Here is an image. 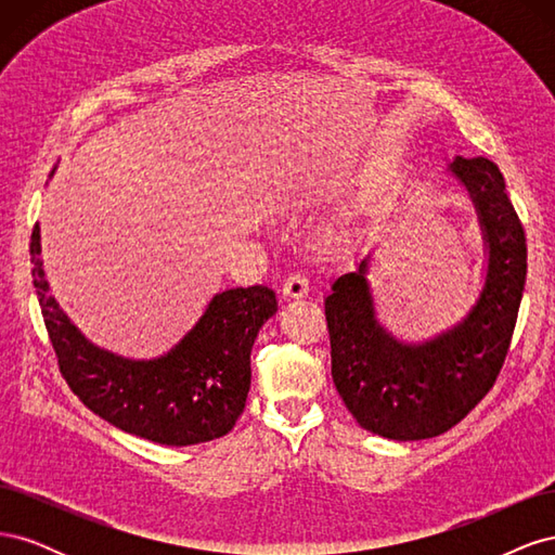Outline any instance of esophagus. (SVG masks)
Wrapping results in <instances>:
<instances>
[{"label": "esophagus", "instance_id": "1", "mask_svg": "<svg viewBox=\"0 0 555 555\" xmlns=\"http://www.w3.org/2000/svg\"><path fill=\"white\" fill-rule=\"evenodd\" d=\"M308 292H310V282H308L306 275H300V273L289 275L282 284L284 298H306Z\"/></svg>", "mask_w": 555, "mask_h": 555}]
</instances>
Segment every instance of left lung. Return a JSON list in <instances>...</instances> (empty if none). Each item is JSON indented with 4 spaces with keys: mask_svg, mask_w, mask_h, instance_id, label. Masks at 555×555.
Masks as SVG:
<instances>
[{
    "mask_svg": "<svg viewBox=\"0 0 555 555\" xmlns=\"http://www.w3.org/2000/svg\"><path fill=\"white\" fill-rule=\"evenodd\" d=\"M449 171L473 201L489 259L479 298L461 322L424 343L398 340L375 312L373 255L324 298L335 389L361 428L398 442L447 433L489 393L526 287V233L500 169L486 157H456Z\"/></svg>",
    "mask_w": 555,
    "mask_h": 555,
    "instance_id": "1",
    "label": "left lung"
}]
</instances>
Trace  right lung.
Segmentation results:
<instances>
[{
    "mask_svg": "<svg viewBox=\"0 0 555 555\" xmlns=\"http://www.w3.org/2000/svg\"><path fill=\"white\" fill-rule=\"evenodd\" d=\"M29 255L60 373L82 405L115 428L169 447L210 442L236 426L249 391L251 345L278 312L273 289L257 284L215 294L178 345L157 359L133 361L92 345L50 296L39 224Z\"/></svg>",
    "mask_w": 555,
    "mask_h": 555,
    "instance_id": "obj_1",
    "label": "right lung"
}]
</instances>
